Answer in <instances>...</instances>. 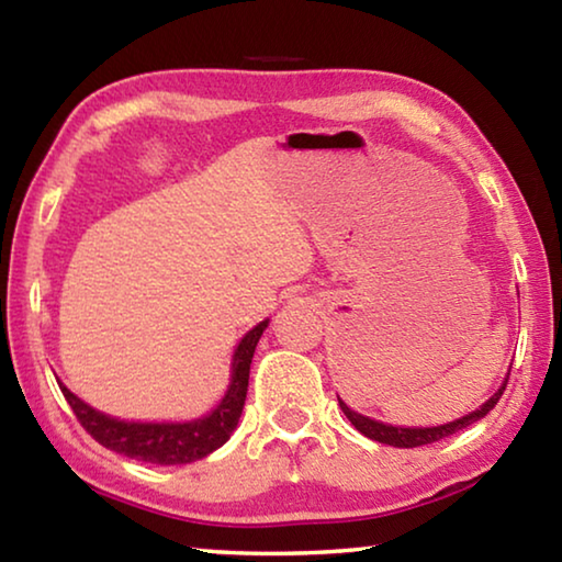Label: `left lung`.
Segmentation results:
<instances>
[{"label":"left lung","instance_id":"left-lung-1","mask_svg":"<svg viewBox=\"0 0 562 562\" xmlns=\"http://www.w3.org/2000/svg\"><path fill=\"white\" fill-rule=\"evenodd\" d=\"M510 374V369H508ZM508 379H503V384L498 386V392L488 396L486 402H483L475 412L465 414L461 418H453L449 424H439V426H396V424H384V422H376L372 416H364L355 412V408H349L345 402L339 398V406L345 416L351 422V426L359 434H364L367 439L379 441V443H386V446H394V449H416V446H426V443H434V441H441L446 436H451L456 431L465 429V426H471L475 422H481L483 416H486L493 406L498 404V398L503 394V389H506Z\"/></svg>","mask_w":562,"mask_h":562}]
</instances>
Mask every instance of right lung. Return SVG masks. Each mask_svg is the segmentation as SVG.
Here are the masks:
<instances>
[{
	"instance_id": "1",
	"label": "right lung",
	"mask_w": 562,
	"mask_h": 562,
	"mask_svg": "<svg viewBox=\"0 0 562 562\" xmlns=\"http://www.w3.org/2000/svg\"><path fill=\"white\" fill-rule=\"evenodd\" d=\"M268 325L270 319H262L260 325H255L237 341L231 361V384H227L223 398L207 414L188 418V422H126V418L93 408L81 396H76L61 379H56V382H59L64 398L74 408L83 429L106 449L146 463H193L221 449L237 429L247 396V379H250L255 347H258Z\"/></svg>"
}]
</instances>
